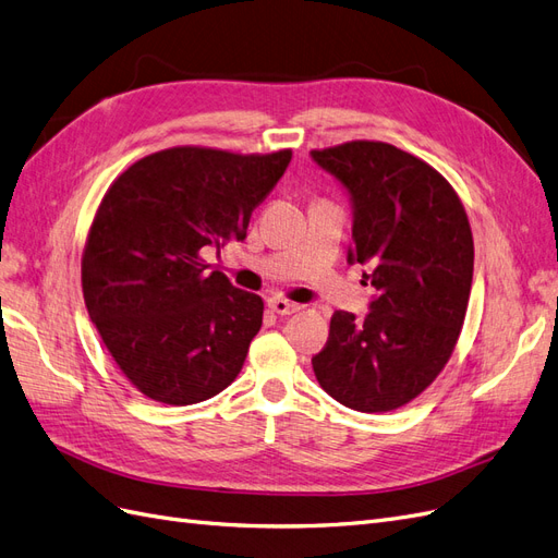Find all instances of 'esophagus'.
<instances>
[{
  "label": "esophagus",
  "mask_w": 558,
  "mask_h": 558,
  "mask_svg": "<svg viewBox=\"0 0 558 558\" xmlns=\"http://www.w3.org/2000/svg\"><path fill=\"white\" fill-rule=\"evenodd\" d=\"M268 308H271L278 315H292L301 308V305L287 301V299H280V296H274V299H268Z\"/></svg>",
  "instance_id": "1"
}]
</instances>
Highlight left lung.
<instances>
[{"mask_svg": "<svg viewBox=\"0 0 558 558\" xmlns=\"http://www.w3.org/2000/svg\"><path fill=\"white\" fill-rule=\"evenodd\" d=\"M311 155L350 194L348 262L371 268L364 278L377 292L364 319L333 313L315 377L345 408L397 410L454 352L473 284L469 215L434 167L391 143L348 141Z\"/></svg>", "mask_w": 558, "mask_h": 558, "instance_id": "1", "label": "left lung"}]
</instances>
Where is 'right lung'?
Returning <instances> with one entry per match:
<instances>
[{
	"label": "right lung",
	"instance_id": "obj_1",
	"mask_svg": "<svg viewBox=\"0 0 558 558\" xmlns=\"http://www.w3.org/2000/svg\"><path fill=\"white\" fill-rule=\"evenodd\" d=\"M290 159L175 146L134 161L106 190L81 259L83 299L143 397L192 405L236 380L264 301L206 271L202 250L245 239Z\"/></svg>",
	"mask_w": 558,
	"mask_h": 558
}]
</instances>
